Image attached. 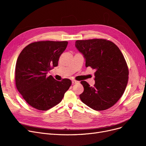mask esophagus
<instances>
[{"label":"esophagus","mask_w":146,"mask_h":146,"mask_svg":"<svg viewBox=\"0 0 146 146\" xmlns=\"http://www.w3.org/2000/svg\"><path fill=\"white\" fill-rule=\"evenodd\" d=\"M79 83L78 81H76V80H72V84H76V83Z\"/></svg>","instance_id":"34e87169"}]
</instances>
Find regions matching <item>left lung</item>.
Wrapping results in <instances>:
<instances>
[{"mask_svg": "<svg viewBox=\"0 0 146 146\" xmlns=\"http://www.w3.org/2000/svg\"><path fill=\"white\" fill-rule=\"evenodd\" d=\"M75 47L86 60V67L95 70V84L82 81L84 91L82 102L95 110L108 109L116 103L124 92L129 69L122 52L116 44L106 39L77 40Z\"/></svg>", "mask_w": 146, "mask_h": 146, "instance_id": "obj_1", "label": "left lung"}]
</instances>
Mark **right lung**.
<instances>
[{
  "label": "right lung",
  "instance_id": "1",
  "mask_svg": "<svg viewBox=\"0 0 146 146\" xmlns=\"http://www.w3.org/2000/svg\"><path fill=\"white\" fill-rule=\"evenodd\" d=\"M68 42L40 41L29 44L19 54L15 69L16 86L22 97L33 108L47 110L62 101L72 82H61L47 73L58 65Z\"/></svg>",
  "mask_w": 146,
  "mask_h": 146
}]
</instances>
